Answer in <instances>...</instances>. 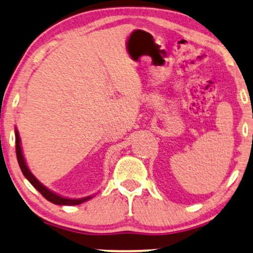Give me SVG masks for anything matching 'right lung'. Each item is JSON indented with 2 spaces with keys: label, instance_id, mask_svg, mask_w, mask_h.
Listing matches in <instances>:
<instances>
[{
  "label": "right lung",
  "instance_id": "obj_1",
  "mask_svg": "<svg viewBox=\"0 0 253 253\" xmlns=\"http://www.w3.org/2000/svg\"><path fill=\"white\" fill-rule=\"evenodd\" d=\"M15 138H16V156H17V162H18V165H20L21 170H22V173L24 174V177L29 180L31 183V185L35 188L37 191H39L41 195L44 197L46 201L54 203V204H57V205H79L81 203L85 202V201H89L90 198L92 197V196H89V197H85V198H81V199H69V198H64V197H61V196L56 195L52 191H50L49 189H46L44 185H42L39 180L35 178V176H34L33 173L30 172V170L28 169L27 164H26V161H24V157H23V154H22V149H21V141H20V136H18V131L17 130H15Z\"/></svg>",
  "mask_w": 253,
  "mask_h": 253
}]
</instances>
